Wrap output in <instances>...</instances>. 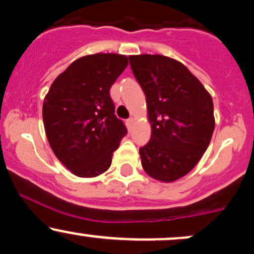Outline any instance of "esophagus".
I'll return each mask as SVG.
<instances>
[{
  "mask_svg": "<svg viewBox=\"0 0 254 254\" xmlns=\"http://www.w3.org/2000/svg\"><path fill=\"white\" fill-rule=\"evenodd\" d=\"M132 124H133V119H132V118L127 119V129L131 130V127H132Z\"/></svg>",
  "mask_w": 254,
  "mask_h": 254,
  "instance_id": "esophagus-1",
  "label": "esophagus"
}]
</instances>
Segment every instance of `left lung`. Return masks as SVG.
I'll use <instances>...</instances> for the list:
<instances>
[{"mask_svg":"<svg viewBox=\"0 0 254 254\" xmlns=\"http://www.w3.org/2000/svg\"><path fill=\"white\" fill-rule=\"evenodd\" d=\"M147 99L151 137L139 148L145 173L171 183L205 153L215 129L212 99L183 63L161 55L129 56Z\"/></svg>","mask_w":254,"mask_h":254,"instance_id":"left-lung-1","label":"left lung"}]
</instances>
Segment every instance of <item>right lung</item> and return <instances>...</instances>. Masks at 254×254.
<instances>
[{"mask_svg":"<svg viewBox=\"0 0 254 254\" xmlns=\"http://www.w3.org/2000/svg\"><path fill=\"white\" fill-rule=\"evenodd\" d=\"M127 57L95 54L78 58L60 74L44 99L43 121L55 155L72 174L97 177L109 170L127 130L115 115L110 89Z\"/></svg>","mask_w":254,"mask_h":254,"instance_id":"obj_1","label":"right lung"}]
</instances>
